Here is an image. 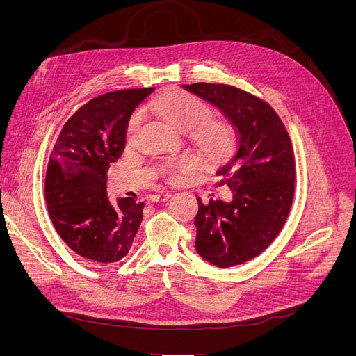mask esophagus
<instances>
[{
  "label": "esophagus",
  "mask_w": 356,
  "mask_h": 356,
  "mask_svg": "<svg viewBox=\"0 0 356 356\" xmlns=\"http://www.w3.org/2000/svg\"><path fill=\"white\" fill-rule=\"evenodd\" d=\"M172 197V195L169 191H161V193H156V195L152 196V202H166Z\"/></svg>",
  "instance_id": "34e87169"
}]
</instances>
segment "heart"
Segmentation results:
<instances>
[{
    "instance_id": "obj_1",
    "label": "heart",
    "mask_w": 356,
    "mask_h": 356,
    "mask_svg": "<svg viewBox=\"0 0 356 356\" xmlns=\"http://www.w3.org/2000/svg\"><path fill=\"white\" fill-rule=\"evenodd\" d=\"M144 111L160 117L161 120H165L168 124L174 126L181 132H188L193 143L200 148L203 156H207L208 159L220 157L224 153L225 147H227V127L217 120H212L213 111L211 105L197 98L196 95L182 90H168L149 101L144 106ZM141 113L134 114L126 131L129 143H132L136 138L139 129H141ZM195 169V160L190 157H182L169 163L165 168V172L168 177L175 178L190 174Z\"/></svg>"
}]
</instances>
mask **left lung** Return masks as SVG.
Listing matches in <instances>:
<instances>
[{
  "mask_svg": "<svg viewBox=\"0 0 356 356\" xmlns=\"http://www.w3.org/2000/svg\"><path fill=\"white\" fill-rule=\"evenodd\" d=\"M229 118L236 149L220 168L229 200L199 202L196 251L227 268L260 255L281 233L294 197L296 159L285 124L266 101L229 84H182Z\"/></svg>",
  "mask_w": 356,
  "mask_h": 356,
  "instance_id": "obj_1",
  "label": "left lung"
}]
</instances>
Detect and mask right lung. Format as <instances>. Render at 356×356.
Wrapping results in <instances>:
<instances>
[{"label":"right lung","instance_id":"right-lung-1","mask_svg":"<svg viewBox=\"0 0 356 356\" xmlns=\"http://www.w3.org/2000/svg\"><path fill=\"white\" fill-rule=\"evenodd\" d=\"M154 89L98 96L62 127L46 172L47 211L71 250L96 263H115L129 252L143 221L144 202L106 197V172L122 156L134 110Z\"/></svg>","mask_w":356,"mask_h":356}]
</instances>
